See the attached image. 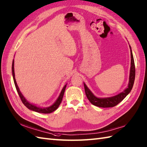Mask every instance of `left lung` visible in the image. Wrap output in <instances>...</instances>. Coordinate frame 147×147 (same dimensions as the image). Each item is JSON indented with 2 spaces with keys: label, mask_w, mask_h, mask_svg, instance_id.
<instances>
[{
  "label": "left lung",
  "mask_w": 147,
  "mask_h": 147,
  "mask_svg": "<svg viewBox=\"0 0 147 147\" xmlns=\"http://www.w3.org/2000/svg\"><path fill=\"white\" fill-rule=\"evenodd\" d=\"M129 48H130L131 53V67L128 88L127 89H125L123 91L121 92V93L116 95V96L109 98H97L96 96H95L93 94V93L89 90V88L87 87L86 85L84 83L85 93H86L88 100L90 101V103L91 104H93L94 106H96V107L101 108L113 107H115L116 105H117L118 103H120V102L129 93V92L131 91L133 86H134L135 78V66L134 56H133L132 51L130 46H129Z\"/></svg>",
  "instance_id": "8db88e82"
}]
</instances>
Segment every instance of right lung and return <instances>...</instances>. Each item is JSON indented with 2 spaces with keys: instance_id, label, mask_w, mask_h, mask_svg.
<instances>
[{
  "instance_id": "right-lung-1",
  "label": "right lung",
  "mask_w": 147,
  "mask_h": 147,
  "mask_svg": "<svg viewBox=\"0 0 147 147\" xmlns=\"http://www.w3.org/2000/svg\"><path fill=\"white\" fill-rule=\"evenodd\" d=\"M12 76H13V82H14V84H15V86L16 88V90L17 91H18V93L19 94V96H20V100H21L22 102L23 103V104L26 107L29 109V110H32V111H34L36 112L37 113H51L53 112L54 111H55L56 109L59 107V105L61 104V101H62L63 100V98L64 96V91H65L66 90V84L65 86H64L63 88L62 91H61V93L59 94V97L57 98V99L56 100V101L54 102V103L51 105V107H47V108H40V107H37V106L30 103L29 101H27L26 100V99L24 98V96H23L22 94L21 93V92L19 90V88L18 86V84H17L16 83V78H15V73H14V61L13 60L12 61Z\"/></svg>"
}]
</instances>
